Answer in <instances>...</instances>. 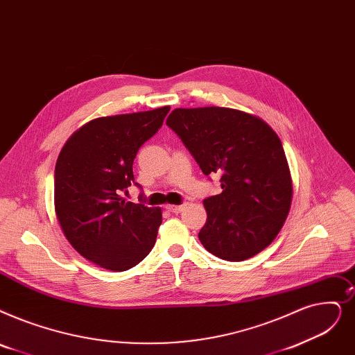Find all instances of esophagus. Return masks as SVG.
Here are the masks:
<instances>
[{"instance_id":"1","label":"esophagus","mask_w":355,"mask_h":355,"mask_svg":"<svg viewBox=\"0 0 355 355\" xmlns=\"http://www.w3.org/2000/svg\"><path fill=\"white\" fill-rule=\"evenodd\" d=\"M186 203L184 205H180V206H166V209L169 210V211H173V213H181L184 209H186Z\"/></svg>"}]
</instances>
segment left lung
I'll list each match as a JSON object with an SVG mask.
<instances>
[{"label":"left lung","instance_id":"obj_1","mask_svg":"<svg viewBox=\"0 0 355 355\" xmlns=\"http://www.w3.org/2000/svg\"><path fill=\"white\" fill-rule=\"evenodd\" d=\"M205 175H220L222 193L203 200L200 242L213 255L243 261L279 235L293 186L282 141L261 119L226 107L175 109L166 119Z\"/></svg>","mask_w":355,"mask_h":355}]
</instances>
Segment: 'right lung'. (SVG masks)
I'll return each instance as SVG.
<instances>
[{
	"mask_svg": "<svg viewBox=\"0 0 355 355\" xmlns=\"http://www.w3.org/2000/svg\"><path fill=\"white\" fill-rule=\"evenodd\" d=\"M169 107L100 117L76 130L55 166V210L69 243L91 263L126 271L150 252L162 213L123 200L135 182L137 150L155 135Z\"/></svg>",
	"mask_w": 355,
	"mask_h": 355,
	"instance_id": "right-lung-1",
	"label": "right lung"
}]
</instances>
